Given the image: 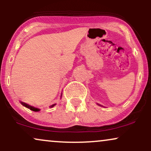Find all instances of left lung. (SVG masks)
I'll return each instance as SVG.
<instances>
[{"instance_id": "1", "label": "left lung", "mask_w": 151, "mask_h": 151, "mask_svg": "<svg viewBox=\"0 0 151 151\" xmlns=\"http://www.w3.org/2000/svg\"><path fill=\"white\" fill-rule=\"evenodd\" d=\"M98 104V105H99V106H101V105H100V104Z\"/></svg>"}]
</instances>
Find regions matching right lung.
<instances>
[{
  "instance_id": "add662e5",
  "label": "right lung",
  "mask_w": 151,
  "mask_h": 151,
  "mask_svg": "<svg viewBox=\"0 0 151 151\" xmlns=\"http://www.w3.org/2000/svg\"><path fill=\"white\" fill-rule=\"evenodd\" d=\"M62 94H61V97H62ZM20 104H22V106H25L26 108H27V109H30V110L33 111H40V109H38V108H36V107H34V106H30V105L27 104L25 103V102L20 101ZM55 105H56V104H52V105H51V106H50V108H52V107H53V106H55Z\"/></svg>"
}]
</instances>
